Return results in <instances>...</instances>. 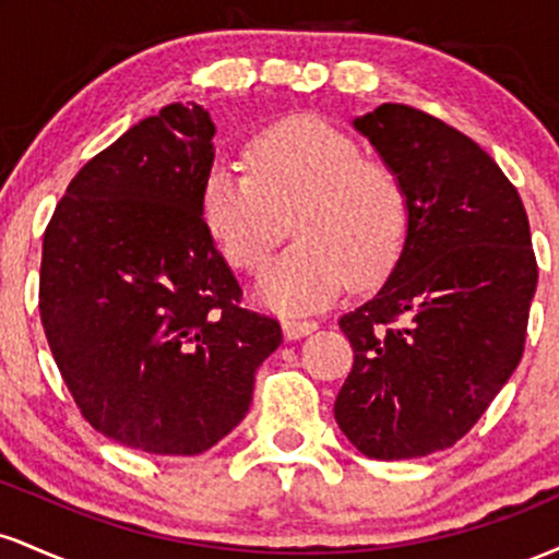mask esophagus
I'll list each match as a JSON object with an SVG mask.
<instances>
[{"mask_svg":"<svg viewBox=\"0 0 559 559\" xmlns=\"http://www.w3.org/2000/svg\"><path fill=\"white\" fill-rule=\"evenodd\" d=\"M318 329L316 320H297V318H286L284 320V333L286 338H301L307 333H312Z\"/></svg>","mask_w":559,"mask_h":559,"instance_id":"obj_1","label":"esophagus"}]
</instances>
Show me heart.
Wrapping results in <instances>:
<instances>
[{"mask_svg": "<svg viewBox=\"0 0 559 559\" xmlns=\"http://www.w3.org/2000/svg\"><path fill=\"white\" fill-rule=\"evenodd\" d=\"M199 210L230 267L254 273L294 213L297 241L265 267L260 297L307 312L352 286H373L400 260L409 197L386 159L362 155L342 128L320 118L275 120L247 144V168L215 159Z\"/></svg>", "mask_w": 559, "mask_h": 559, "instance_id": "heart-1", "label": "heart"}]
</instances>
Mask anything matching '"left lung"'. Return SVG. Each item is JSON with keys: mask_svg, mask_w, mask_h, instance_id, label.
<instances>
[{"mask_svg": "<svg viewBox=\"0 0 559 559\" xmlns=\"http://www.w3.org/2000/svg\"><path fill=\"white\" fill-rule=\"evenodd\" d=\"M355 128L400 173L409 228L381 292L338 320L355 362L333 415L368 457H426L457 444L521 362L538 281L528 215L444 120L386 102Z\"/></svg>", "mask_w": 559, "mask_h": 559, "instance_id": "8db88e82", "label": "left lung"}]
</instances>
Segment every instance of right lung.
I'll list each match as a JSON object with an SVG mask.
<instances>
[{"label": "right lung", "instance_id": "add662e5", "mask_svg": "<svg viewBox=\"0 0 559 559\" xmlns=\"http://www.w3.org/2000/svg\"><path fill=\"white\" fill-rule=\"evenodd\" d=\"M213 136L204 107H163L75 173L44 230L38 312L62 381L96 431L150 454L234 431L284 342L204 226Z\"/></svg>", "mask_w": 559, "mask_h": 559}]
</instances>
